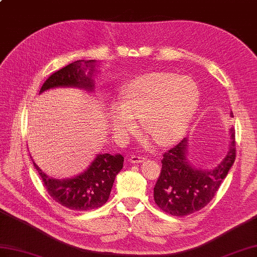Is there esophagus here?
Listing matches in <instances>:
<instances>
[{"mask_svg":"<svg viewBox=\"0 0 257 257\" xmlns=\"http://www.w3.org/2000/svg\"><path fill=\"white\" fill-rule=\"evenodd\" d=\"M146 158L144 157L142 155H134L132 157L130 158V161L132 162V164H137V162H143Z\"/></svg>","mask_w":257,"mask_h":257,"instance_id":"esophagus-1","label":"esophagus"}]
</instances>
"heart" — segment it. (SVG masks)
Listing matches in <instances>:
<instances>
[{
  "label": "heart",
  "instance_id": "b5f03b06",
  "mask_svg": "<svg viewBox=\"0 0 257 257\" xmlns=\"http://www.w3.org/2000/svg\"><path fill=\"white\" fill-rule=\"evenodd\" d=\"M199 103V89L192 78L157 72L132 79L122 90L120 104L110 110L111 130L127 141L144 130L161 145L177 142L189 127Z\"/></svg>",
  "mask_w": 257,
  "mask_h": 257
}]
</instances>
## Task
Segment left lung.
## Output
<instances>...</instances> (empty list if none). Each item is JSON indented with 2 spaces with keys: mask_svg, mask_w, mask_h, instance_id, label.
Wrapping results in <instances>:
<instances>
[{
  "mask_svg": "<svg viewBox=\"0 0 257 257\" xmlns=\"http://www.w3.org/2000/svg\"><path fill=\"white\" fill-rule=\"evenodd\" d=\"M230 149L214 169L194 168L186 159L187 139L169 149L161 160L160 176L154 187V199L169 215L182 217L207 205L227 177L235 160V130L230 128Z\"/></svg>",
  "mask_w": 257,
  "mask_h": 257,
  "instance_id": "8db88e82",
  "label": "left lung"
}]
</instances>
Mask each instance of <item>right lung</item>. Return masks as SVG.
Here are the masks:
<instances>
[{
    "label": "right lung",
    "mask_w": 257,
    "mask_h": 257,
    "mask_svg": "<svg viewBox=\"0 0 257 257\" xmlns=\"http://www.w3.org/2000/svg\"><path fill=\"white\" fill-rule=\"evenodd\" d=\"M96 61H75L73 63L53 73L43 83L40 92L55 87H78L85 90H93V74ZM90 68L86 75L84 71ZM123 156L120 154H99L91 165L78 176L58 180L48 177L34 162L43 185L56 203L70 210H90L101 207L110 196L116 174L123 168Z\"/></svg>",
    "instance_id": "1"
}]
</instances>
